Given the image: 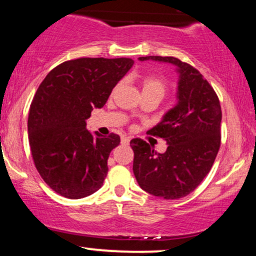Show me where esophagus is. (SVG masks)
<instances>
[{
	"label": "esophagus",
	"mask_w": 256,
	"mask_h": 256,
	"mask_svg": "<svg viewBox=\"0 0 256 256\" xmlns=\"http://www.w3.org/2000/svg\"><path fill=\"white\" fill-rule=\"evenodd\" d=\"M128 143H130V138L126 137V136H122V144L128 146Z\"/></svg>",
	"instance_id": "1"
}]
</instances>
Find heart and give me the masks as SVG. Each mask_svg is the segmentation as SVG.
Instances as JSON below:
<instances>
[{"instance_id":"1","label":"heart","mask_w":256,"mask_h":256,"mask_svg":"<svg viewBox=\"0 0 256 256\" xmlns=\"http://www.w3.org/2000/svg\"><path fill=\"white\" fill-rule=\"evenodd\" d=\"M142 89L143 92L158 94V95L162 98L166 92L167 85L166 82L161 77H158V76L149 74L142 79Z\"/></svg>"}]
</instances>
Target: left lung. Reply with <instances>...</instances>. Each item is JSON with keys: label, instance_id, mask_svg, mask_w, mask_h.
<instances>
[{"label": "left lung", "instance_id": "left-lung-1", "mask_svg": "<svg viewBox=\"0 0 256 256\" xmlns=\"http://www.w3.org/2000/svg\"><path fill=\"white\" fill-rule=\"evenodd\" d=\"M174 64L179 73L178 104L149 134L164 138V154L140 138H134V173L146 192L165 200L184 198L201 184L220 148L222 107L210 84L192 64L173 56H142Z\"/></svg>", "mask_w": 256, "mask_h": 256}]
</instances>
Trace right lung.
<instances>
[{
    "label": "right lung",
    "instance_id": "obj_1",
    "mask_svg": "<svg viewBox=\"0 0 256 256\" xmlns=\"http://www.w3.org/2000/svg\"><path fill=\"white\" fill-rule=\"evenodd\" d=\"M132 64L128 58L64 61L38 86L28 113V143L38 173L58 195L83 198L104 185L120 137L90 134L85 120L104 107Z\"/></svg>",
    "mask_w": 256,
    "mask_h": 256
}]
</instances>
